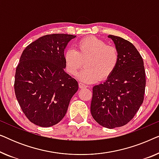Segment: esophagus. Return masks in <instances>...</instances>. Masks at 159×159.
Returning <instances> with one entry per match:
<instances>
[{
	"label": "esophagus",
	"instance_id": "obj_1",
	"mask_svg": "<svg viewBox=\"0 0 159 159\" xmlns=\"http://www.w3.org/2000/svg\"><path fill=\"white\" fill-rule=\"evenodd\" d=\"M79 87L80 88H87L88 86H87L86 84L82 83V82H79Z\"/></svg>",
	"mask_w": 159,
	"mask_h": 159
}]
</instances>
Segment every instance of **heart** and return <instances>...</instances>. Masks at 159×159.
<instances>
[{
    "mask_svg": "<svg viewBox=\"0 0 159 159\" xmlns=\"http://www.w3.org/2000/svg\"><path fill=\"white\" fill-rule=\"evenodd\" d=\"M64 58L69 75H76L84 64L85 68L79 78L86 83H95L107 80L114 72L119 62V53L114 45L95 37H88L76 44L75 50L66 51Z\"/></svg>",
    "mask_w": 159,
    "mask_h": 159,
    "instance_id": "heart-1",
    "label": "heart"
}]
</instances>
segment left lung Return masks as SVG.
Returning <instances> with one entry per match:
<instances>
[{
    "label": "left lung",
    "instance_id": "left-lung-1",
    "mask_svg": "<svg viewBox=\"0 0 159 159\" xmlns=\"http://www.w3.org/2000/svg\"><path fill=\"white\" fill-rule=\"evenodd\" d=\"M119 53L116 70L103 84L93 88L90 111L100 125L108 129L132 120L144 100L145 71L142 56L133 44L109 34Z\"/></svg>",
    "mask_w": 159,
    "mask_h": 159
}]
</instances>
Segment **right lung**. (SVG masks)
<instances>
[{"label":"right lung","instance_id":"right-lung-1","mask_svg":"<svg viewBox=\"0 0 159 159\" xmlns=\"http://www.w3.org/2000/svg\"><path fill=\"white\" fill-rule=\"evenodd\" d=\"M76 35L40 37L24 50L15 73L14 91L24 114L34 125L48 127L64 118L78 82L64 71V49Z\"/></svg>","mask_w":159,"mask_h":159}]
</instances>
